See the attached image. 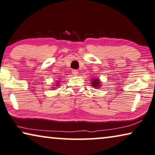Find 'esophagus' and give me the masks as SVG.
Segmentation results:
<instances>
[{"label": "esophagus", "mask_w": 155, "mask_h": 155, "mask_svg": "<svg viewBox=\"0 0 155 155\" xmlns=\"http://www.w3.org/2000/svg\"><path fill=\"white\" fill-rule=\"evenodd\" d=\"M72 74L74 76H77L78 74V71L76 70H72Z\"/></svg>", "instance_id": "34e87169"}]
</instances>
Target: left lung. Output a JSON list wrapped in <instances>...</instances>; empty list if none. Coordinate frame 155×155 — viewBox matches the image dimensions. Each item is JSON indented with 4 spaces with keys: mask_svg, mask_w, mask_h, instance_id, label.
<instances>
[{
    "mask_svg": "<svg viewBox=\"0 0 155 155\" xmlns=\"http://www.w3.org/2000/svg\"><path fill=\"white\" fill-rule=\"evenodd\" d=\"M100 81L97 79V78H94V80H92V85H93V87H96V88H97L99 86H100Z\"/></svg>",
    "mask_w": 155,
    "mask_h": 155,
    "instance_id": "left-lung-1",
    "label": "left lung"
}]
</instances>
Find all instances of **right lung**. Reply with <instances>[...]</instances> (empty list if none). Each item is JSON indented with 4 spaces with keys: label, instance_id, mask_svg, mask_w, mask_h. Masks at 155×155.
<instances>
[{
    "label": "right lung",
    "instance_id": "add662e5",
    "mask_svg": "<svg viewBox=\"0 0 155 155\" xmlns=\"http://www.w3.org/2000/svg\"><path fill=\"white\" fill-rule=\"evenodd\" d=\"M58 84V83H57V84Z\"/></svg>",
    "mask_w": 155,
    "mask_h": 155
}]
</instances>
